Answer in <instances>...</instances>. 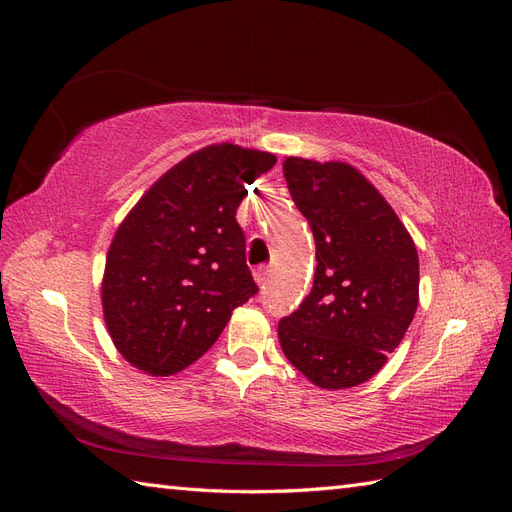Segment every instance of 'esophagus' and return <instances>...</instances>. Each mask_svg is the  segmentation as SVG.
<instances>
[{
	"mask_svg": "<svg viewBox=\"0 0 512 512\" xmlns=\"http://www.w3.org/2000/svg\"><path fill=\"white\" fill-rule=\"evenodd\" d=\"M271 267H258L256 271H254V280H256V284L260 286V288H265V284L269 282V277H271Z\"/></svg>",
	"mask_w": 512,
	"mask_h": 512,
	"instance_id": "esophagus-1",
	"label": "esophagus"
}]
</instances>
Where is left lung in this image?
<instances>
[{"label": "left lung", "mask_w": 512, "mask_h": 512, "mask_svg": "<svg viewBox=\"0 0 512 512\" xmlns=\"http://www.w3.org/2000/svg\"><path fill=\"white\" fill-rule=\"evenodd\" d=\"M284 177L316 239L312 292L280 320L286 359L324 391L374 378L418 305V254L408 228L359 168L288 156Z\"/></svg>", "instance_id": "left-lung-1"}]
</instances>
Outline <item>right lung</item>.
<instances>
[{"instance_id": "obj_1", "label": "right lung", "mask_w": 512, "mask_h": 512, "mask_svg": "<svg viewBox=\"0 0 512 512\" xmlns=\"http://www.w3.org/2000/svg\"><path fill=\"white\" fill-rule=\"evenodd\" d=\"M269 151L207 145L151 185L119 224L102 275V314L117 352L149 376H173L220 337L258 292L237 209L267 173Z\"/></svg>"}]
</instances>
